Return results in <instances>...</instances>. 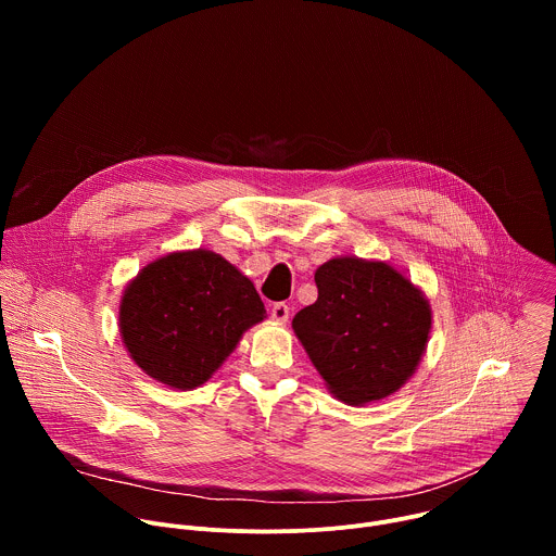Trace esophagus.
<instances>
[{
    "instance_id": "1",
    "label": "esophagus",
    "mask_w": 556,
    "mask_h": 556,
    "mask_svg": "<svg viewBox=\"0 0 556 556\" xmlns=\"http://www.w3.org/2000/svg\"><path fill=\"white\" fill-rule=\"evenodd\" d=\"M270 316H273L275 321L283 324V321H288V316H290V307H288L286 303H275V305L270 307Z\"/></svg>"
}]
</instances>
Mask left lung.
I'll use <instances>...</instances> for the list:
<instances>
[{
    "mask_svg": "<svg viewBox=\"0 0 556 556\" xmlns=\"http://www.w3.org/2000/svg\"><path fill=\"white\" fill-rule=\"evenodd\" d=\"M319 296L292 319L309 361L337 399H387L425 352L431 309L407 277L382 262L339 257L314 275Z\"/></svg>",
    "mask_w": 556,
    "mask_h": 556,
    "instance_id": "obj_1",
    "label": "left lung"
}]
</instances>
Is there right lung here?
Wrapping results in <instances>:
<instances>
[{
  "mask_svg": "<svg viewBox=\"0 0 556 556\" xmlns=\"http://www.w3.org/2000/svg\"><path fill=\"white\" fill-rule=\"evenodd\" d=\"M264 303L232 264L211 251L172 253L142 268L121 301V334L136 365L176 389L202 384Z\"/></svg>",
  "mask_w": 556,
  "mask_h": 556,
  "instance_id": "1",
  "label": "right lung"
}]
</instances>
